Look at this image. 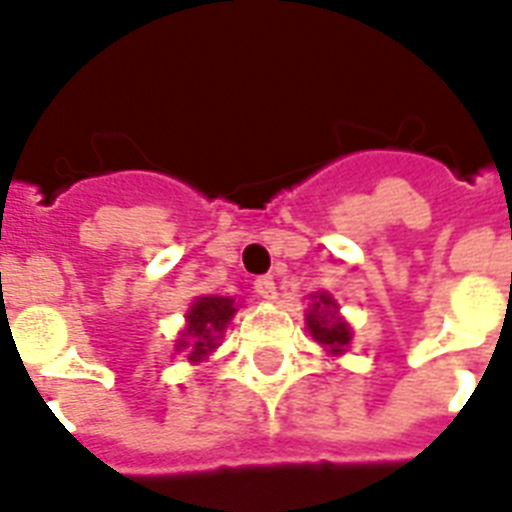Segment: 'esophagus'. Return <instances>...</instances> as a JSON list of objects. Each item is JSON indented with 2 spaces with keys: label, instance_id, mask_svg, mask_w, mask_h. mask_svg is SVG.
Wrapping results in <instances>:
<instances>
[{
  "label": "esophagus",
  "instance_id": "obj_1",
  "mask_svg": "<svg viewBox=\"0 0 512 512\" xmlns=\"http://www.w3.org/2000/svg\"><path fill=\"white\" fill-rule=\"evenodd\" d=\"M255 292L263 297V300H273V297H276V281H273V276H257Z\"/></svg>",
  "mask_w": 512,
  "mask_h": 512
}]
</instances>
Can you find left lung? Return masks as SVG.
I'll return each mask as SVG.
<instances>
[{"mask_svg": "<svg viewBox=\"0 0 512 512\" xmlns=\"http://www.w3.org/2000/svg\"><path fill=\"white\" fill-rule=\"evenodd\" d=\"M308 329L311 335L327 345L332 353H342V348L350 342V329L345 321L335 319V303L332 297L319 295V300L313 303L311 313H308Z\"/></svg>", "mask_w": 512, "mask_h": 512, "instance_id": "1", "label": "left lung"}]
</instances>
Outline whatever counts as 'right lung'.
<instances>
[{
	"label": "right lung",
	"mask_w": 512,
	"mask_h": 512,
	"mask_svg": "<svg viewBox=\"0 0 512 512\" xmlns=\"http://www.w3.org/2000/svg\"><path fill=\"white\" fill-rule=\"evenodd\" d=\"M233 313H236V308L228 297H199L188 311V332H185V340L177 342V350L191 348L188 358L201 361L209 350L215 348V335L223 332Z\"/></svg>",
	"instance_id": "1"
}]
</instances>
